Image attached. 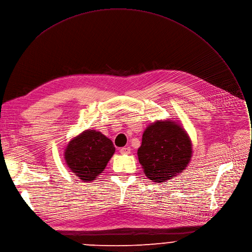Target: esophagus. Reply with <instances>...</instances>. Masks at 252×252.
<instances>
[{
	"label": "esophagus",
	"mask_w": 252,
	"mask_h": 252,
	"mask_svg": "<svg viewBox=\"0 0 252 252\" xmlns=\"http://www.w3.org/2000/svg\"><path fill=\"white\" fill-rule=\"evenodd\" d=\"M130 150L131 149L129 147H125V148H122L120 150V152H121L122 155H129L130 154Z\"/></svg>",
	"instance_id": "obj_1"
}]
</instances>
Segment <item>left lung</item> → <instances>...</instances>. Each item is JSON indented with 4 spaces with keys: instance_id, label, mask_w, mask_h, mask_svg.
<instances>
[{
    "instance_id": "1",
    "label": "left lung",
    "mask_w": 252,
    "mask_h": 252,
    "mask_svg": "<svg viewBox=\"0 0 252 252\" xmlns=\"http://www.w3.org/2000/svg\"><path fill=\"white\" fill-rule=\"evenodd\" d=\"M193 156L190 135L177 119L151 123L138 150L139 162L147 178L165 183L184 172Z\"/></svg>"
}]
</instances>
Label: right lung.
Segmentation results:
<instances>
[{
    "mask_svg": "<svg viewBox=\"0 0 252 252\" xmlns=\"http://www.w3.org/2000/svg\"><path fill=\"white\" fill-rule=\"evenodd\" d=\"M116 152L111 140L96 129H84L64 148L65 164L82 182H93L104 171Z\"/></svg>",
    "mask_w": 252,
    "mask_h": 252,
    "instance_id": "1",
    "label": "right lung"
}]
</instances>
